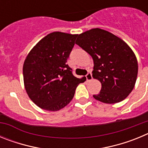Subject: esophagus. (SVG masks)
Here are the masks:
<instances>
[{"instance_id":"esophagus-1","label":"esophagus","mask_w":148,"mask_h":148,"mask_svg":"<svg viewBox=\"0 0 148 148\" xmlns=\"http://www.w3.org/2000/svg\"><path fill=\"white\" fill-rule=\"evenodd\" d=\"M86 78H87V81H91L92 79V73H90V72H89L88 73H87V75H86Z\"/></svg>"}]
</instances>
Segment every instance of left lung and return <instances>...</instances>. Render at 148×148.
<instances>
[{
  "label": "left lung",
  "mask_w": 148,
  "mask_h": 148,
  "mask_svg": "<svg viewBox=\"0 0 148 148\" xmlns=\"http://www.w3.org/2000/svg\"><path fill=\"white\" fill-rule=\"evenodd\" d=\"M75 44L91 56L92 77L101 84L94 99L115 104L127 97L134 88L138 62L131 48L111 32L95 28L78 35Z\"/></svg>",
  "instance_id": "8db88e82"
}]
</instances>
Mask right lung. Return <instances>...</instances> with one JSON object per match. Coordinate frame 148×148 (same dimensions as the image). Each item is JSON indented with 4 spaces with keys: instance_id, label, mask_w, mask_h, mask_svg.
I'll return each instance as SVG.
<instances>
[{
    "instance_id": "1",
    "label": "right lung",
    "mask_w": 148,
    "mask_h": 148,
    "mask_svg": "<svg viewBox=\"0 0 148 148\" xmlns=\"http://www.w3.org/2000/svg\"><path fill=\"white\" fill-rule=\"evenodd\" d=\"M77 35L53 32L39 40L27 55L23 66L24 87L40 108L58 111L73 99L85 78H78L66 64Z\"/></svg>"
}]
</instances>
